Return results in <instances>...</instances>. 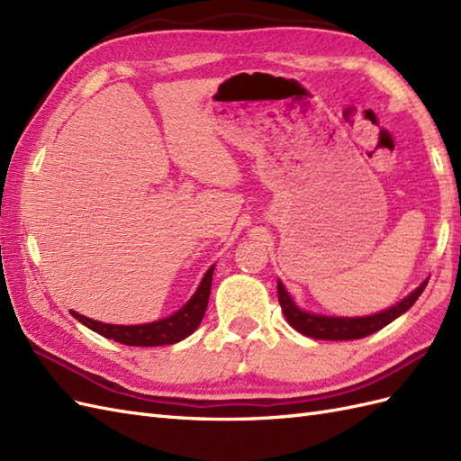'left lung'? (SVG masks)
Listing matches in <instances>:
<instances>
[{
	"label": "left lung",
	"mask_w": 461,
	"mask_h": 461,
	"mask_svg": "<svg viewBox=\"0 0 461 461\" xmlns=\"http://www.w3.org/2000/svg\"><path fill=\"white\" fill-rule=\"evenodd\" d=\"M427 285L429 280H424L417 290H412L407 298L395 303L393 308L384 310L374 315H366V317H329V315L303 312L296 303H294L290 294L286 292L285 286H282L280 280H278V302H280L282 312H285L286 321L296 329L298 333L312 339H323V340H354V339H362L380 331V329L397 320L401 313H405L411 305L419 300Z\"/></svg>",
	"instance_id": "8db88e82"
}]
</instances>
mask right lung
Listing matches in <instances>:
<instances>
[{"label":"right lung","instance_id":"1","mask_svg":"<svg viewBox=\"0 0 461 461\" xmlns=\"http://www.w3.org/2000/svg\"><path fill=\"white\" fill-rule=\"evenodd\" d=\"M212 273H214V267L208 268V273L204 275L203 282H200L194 296L188 300L179 312H175L173 315L165 317V320H159V321L144 323V325H111V323L93 321L89 317L81 315L77 312H72V315L79 323L89 327L91 331H95L103 337L113 339L116 343H122L128 347H161V345L179 343V340L194 333L200 321H203L208 298H210Z\"/></svg>","mask_w":461,"mask_h":461}]
</instances>
